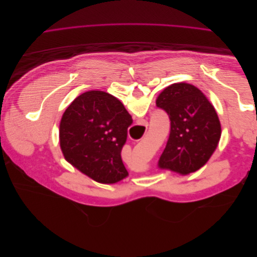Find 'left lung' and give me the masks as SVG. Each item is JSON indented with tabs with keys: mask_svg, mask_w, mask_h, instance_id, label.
Here are the masks:
<instances>
[{
	"mask_svg": "<svg viewBox=\"0 0 257 257\" xmlns=\"http://www.w3.org/2000/svg\"><path fill=\"white\" fill-rule=\"evenodd\" d=\"M170 120V133L159 166L181 175L194 173L211 157L221 137V123L204 93L190 83H174L157 98Z\"/></svg>",
	"mask_w": 257,
	"mask_h": 257,
	"instance_id": "8db88e82",
	"label": "left lung"
}]
</instances>
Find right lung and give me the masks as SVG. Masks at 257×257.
<instances>
[{"instance_id":"add662e5","label":"right lung","mask_w":257,"mask_h":257,"mask_svg":"<svg viewBox=\"0 0 257 257\" xmlns=\"http://www.w3.org/2000/svg\"><path fill=\"white\" fill-rule=\"evenodd\" d=\"M132 115L120 100L103 91H88L67 107L60 123L64 158L100 183H115L127 176L121 159Z\"/></svg>"}]
</instances>
